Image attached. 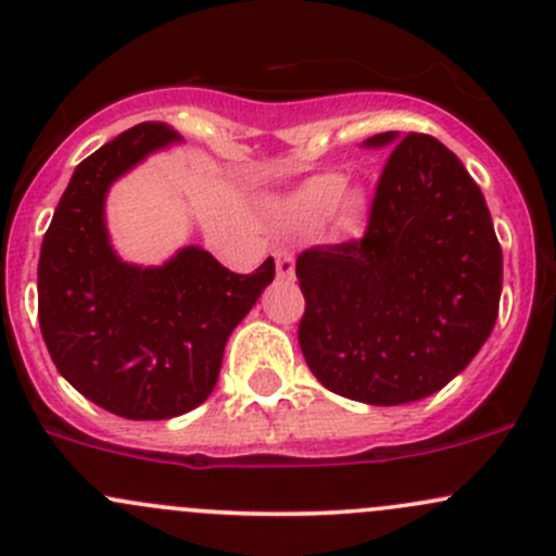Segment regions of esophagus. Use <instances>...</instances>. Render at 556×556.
Segmentation results:
<instances>
[{
	"instance_id": "obj_1",
	"label": "esophagus",
	"mask_w": 556,
	"mask_h": 556,
	"mask_svg": "<svg viewBox=\"0 0 556 556\" xmlns=\"http://www.w3.org/2000/svg\"><path fill=\"white\" fill-rule=\"evenodd\" d=\"M276 270H278V278H286V280L294 278V254H291V251L286 249L276 251Z\"/></svg>"
}]
</instances>
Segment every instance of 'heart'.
<instances>
[{
  "label": "heart",
  "mask_w": 556,
  "mask_h": 556,
  "mask_svg": "<svg viewBox=\"0 0 556 556\" xmlns=\"http://www.w3.org/2000/svg\"><path fill=\"white\" fill-rule=\"evenodd\" d=\"M334 208L345 225H356L366 208V200L358 190L345 187L340 174H320L291 192L278 205V216L291 227H311L326 219Z\"/></svg>",
  "instance_id": "obj_1"
}]
</instances>
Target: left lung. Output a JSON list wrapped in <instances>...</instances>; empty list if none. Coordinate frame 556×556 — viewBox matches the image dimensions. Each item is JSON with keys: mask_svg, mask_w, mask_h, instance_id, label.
<instances>
[{"mask_svg": "<svg viewBox=\"0 0 556 556\" xmlns=\"http://www.w3.org/2000/svg\"><path fill=\"white\" fill-rule=\"evenodd\" d=\"M362 240L296 256L300 348L324 388L396 406L442 391L490 337L503 254L477 181L442 141L396 130Z\"/></svg>", "mask_w": 556, "mask_h": 556, "instance_id": "obj_1", "label": "left lung"}]
</instances>
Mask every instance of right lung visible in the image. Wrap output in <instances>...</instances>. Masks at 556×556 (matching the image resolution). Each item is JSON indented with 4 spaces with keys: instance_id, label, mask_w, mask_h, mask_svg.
I'll list each match as a JSON object with an SVG mask.
<instances>
[{
    "instance_id": "1",
    "label": "right lung",
    "mask_w": 556,
    "mask_h": 556,
    "mask_svg": "<svg viewBox=\"0 0 556 556\" xmlns=\"http://www.w3.org/2000/svg\"><path fill=\"white\" fill-rule=\"evenodd\" d=\"M174 141L170 125L141 123L85 157L39 251V329L50 358L85 399L128 420H168L203 404L227 337L276 278L273 256L238 276L198 245L163 267L114 254L109 187Z\"/></svg>"
}]
</instances>
